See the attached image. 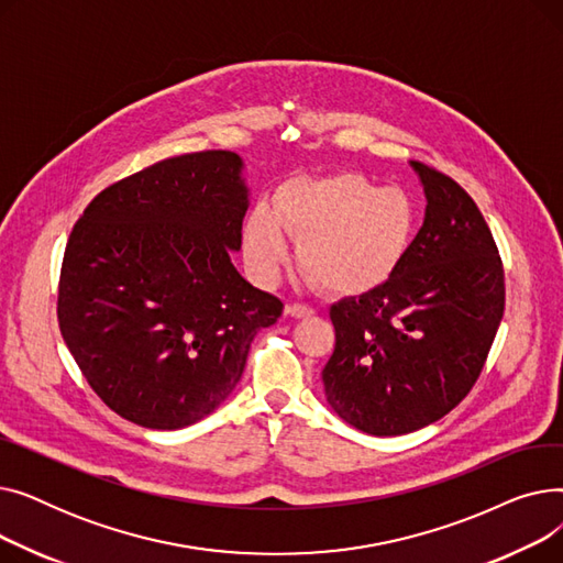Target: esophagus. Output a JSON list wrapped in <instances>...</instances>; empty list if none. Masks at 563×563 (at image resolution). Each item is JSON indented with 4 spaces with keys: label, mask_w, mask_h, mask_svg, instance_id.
<instances>
[{
    "label": "esophagus",
    "mask_w": 563,
    "mask_h": 563,
    "mask_svg": "<svg viewBox=\"0 0 563 563\" xmlns=\"http://www.w3.org/2000/svg\"><path fill=\"white\" fill-rule=\"evenodd\" d=\"M287 314L297 317V319H303V317H312L314 310L310 306H306V303H289L287 306Z\"/></svg>",
    "instance_id": "esophagus-1"
}]
</instances>
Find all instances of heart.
Masks as SVG:
<instances>
[{"label":"heart","mask_w":563,"mask_h":563,"mask_svg":"<svg viewBox=\"0 0 563 563\" xmlns=\"http://www.w3.org/2000/svg\"><path fill=\"white\" fill-rule=\"evenodd\" d=\"M299 240L303 274L333 294H365L395 276L418 234V210L401 189L361 173L301 175L283 183L272 210L255 205L244 225L251 269L272 280L287 236Z\"/></svg>","instance_id":"b5f03b06"}]
</instances>
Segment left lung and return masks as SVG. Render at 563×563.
Instances as JSON below:
<instances>
[{
    "instance_id": "8db88e82",
    "label": "left lung",
    "mask_w": 563,
    "mask_h": 563,
    "mask_svg": "<svg viewBox=\"0 0 563 563\" xmlns=\"http://www.w3.org/2000/svg\"><path fill=\"white\" fill-rule=\"evenodd\" d=\"M427 194L416 242L390 280L331 306L321 372L338 416L369 435L418 431L475 386L505 314V266L477 202L412 162Z\"/></svg>"
}]
</instances>
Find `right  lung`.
Listing matches in <instances>:
<instances>
[{
    "label": "right lung",
    "instance_id": "add662e5",
    "mask_svg": "<svg viewBox=\"0 0 563 563\" xmlns=\"http://www.w3.org/2000/svg\"><path fill=\"white\" fill-rule=\"evenodd\" d=\"M230 151L170 157L102 189L75 223L56 317L88 386L145 429H183L234 390L283 301L230 262L249 191Z\"/></svg>",
    "mask_w": 563,
    "mask_h": 563
}]
</instances>
